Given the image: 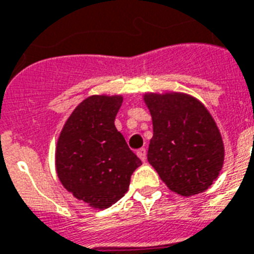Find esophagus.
I'll list each match as a JSON object with an SVG mask.
<instances>
[{
	"label": "esophagus",
	"mask_w": 254,
	"mask_h": 254,
	"mask_svg": "<svg viewBox=\"0 0 254 254\" xmlns=\"http://www.w3.org/2000/svg\"><path fill=\"white\" fill-rule=\"evenodd\" d=\"M137 156H138V158H140L141 161H146V149H138V150H137Z\"/></svg>",
	"instance_id": "esophagus-1"
}]
</instances>
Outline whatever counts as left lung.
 <instances>
[{
	"label": "left lung",
	"instance_id": "8db88e82",
	"mask_svg": "<svg viewBox=\"0 0 254 254\" xmlns=\"http://www.w3.org/2000/svg\"><path fill=\"white\" fill-rule=\"evenodd\" d=\"M145 102L153 120L149 164L181 196L206 190L224 162L221 134L210 113L183 93L146 94Z\"/></svg>",
	"mask_w": 254,
	"mask_h": 254
}]
</instances>
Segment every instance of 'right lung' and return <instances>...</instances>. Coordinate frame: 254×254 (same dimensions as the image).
I'll return each mask as SVG.
<instances>
[{
    "mask_svg": "<svg viewBox=\"0 0 254 254\" xmlns=\"http://www.w3.org/2000/svg\"><path fill=\"white\" fill-rule=\"evenodd\" d=\"M121 105V96L89 97L70 114L58 138V179L93 208H109L124 197L130 176L142 164L114 127Z\"/></svg>",
    "mask_w": 254,
    "mask_h": 254,
    "instance_id": "right-lung-1",
    "label": "right lung"
}]
</instances>
